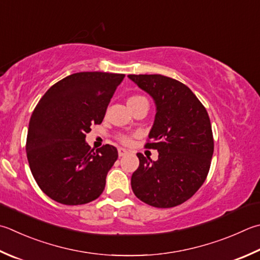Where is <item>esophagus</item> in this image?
Listing matches in <instances>:
<instances>
[{
	"mask_svg": "<svg viewBox=\"0 0 260 260\" xmlns=\"http://www.w3.org/2000/svg\"><path fill=\"white\" fill-rule=\"evenodd\" d=\"M117 153H119L120 157H123V156H125L126 154H128L129 151L126 150V149H124V148H119V149H117Z\"/></svg>",
	"mask_w": 260,
	"mask_h": 260,
	"instance_id": "1",
	"label": "esophagus"
}]
</instances>
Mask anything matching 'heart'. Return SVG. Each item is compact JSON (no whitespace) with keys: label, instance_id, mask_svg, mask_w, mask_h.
<instances>
[{"label":"heart","instance_id":"1","mask_svg":"<svg viewBox=\"0 0 260 260\" xmlns=\"http://www.w3.org/2000/svg\"><path fill=\"white\" fill-rule=\"evenodd\" d=\"M143 99H144L143 96H138V95L131 96L130 99L128 100V104H131V103H136V102H138V101L143 100ZM120 140H121L123 144H129L130 138H129V137H126V136H120Z\"/></svg>","mask_w":260,"mask_h":260}]
</instances>
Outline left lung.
Returning <instances> with one entry per match:
<instances>
[{"mask_svg": "<svg viewBox=\"0 0 260 260\" xmlns=\"http://www.w3.org/2000/svg\"><path fill=\"white\" fill-rule=\"evenodd\" d=\"M128 78L153 99L156 106L148 148L158 159L138 153L139 168L131 188L141 202L171 208L187 202L207 178L214 140L206 109L189 88L161 75H129Z\"/></svg>", "mask_w": 260, "mask_h": 260, "instance_id": "8db88e82", "label": "left lung"}]
</instances>
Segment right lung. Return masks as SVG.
<instances>
[{
    "mask_svg": "<svg viewBox=\"0 0 260 260\" xmlns=\"http://www.w3.org/2000/svg\"><path fill=\"white\" fill-rule=\"evenodd\" d=\"M124 75L78 72L48 89L34 110L27 135V158L38 187L63 205L90 203L102 194L117 149L86 143L101 124Z\"/></svg>",
    "mask_w": 260,
    "mask_h": 260,
    "instance_id": "obj_1",
    "label": "right lung"
}]
</instances>
